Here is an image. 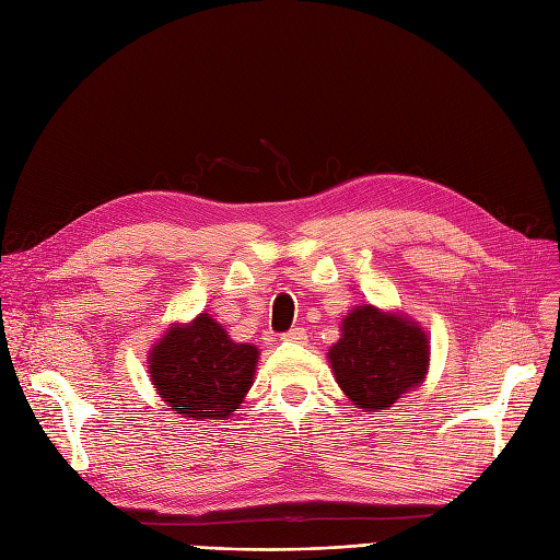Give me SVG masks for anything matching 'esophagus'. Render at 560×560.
Masks as SVG:
<instances>
[{
    "label": "esophagus",
    "instance_id": "1",
    "mask_svg": "<svg viewBox=\"0 0 560 560\" xmlns=\"http://www.w3.org/2000/svg\"><path fill=\"white\" fill-rule=\"evenodd\" d=\"M281 339L283 341H293V343H306V332H304L302 327H293L291 332H285Z\"/></svg>",
    "mask_w": 560,
    "mask_h": 560
}]
</instances>
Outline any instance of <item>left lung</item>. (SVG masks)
<instances>
[{
    "mask_svg": "<svg viewBox=\"0 0 560 560\" xmlns=\"http://www.w3.org/2000/svg\"><path fill=\"white\" fill-rule=\"evenodd\" d=\"M341 337L327 350L343 395L369 416H383L429 371L427 329L401 312L374 304L353 306L341 318Z\"/></svg>",
    "mask_w": 560,
    "mask_h": 560,
    "instance_id": "8db88e82",
    "label": "left lung"
}]
</instances>
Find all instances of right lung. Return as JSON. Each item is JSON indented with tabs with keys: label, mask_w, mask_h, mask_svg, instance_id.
<instances>
[{
	"label": "right lung",
	"mask_w": 560,
	"mask_h": 560,
	"mask_svg": "<svg viewBox=\"0 0 560 560\" xmlns=\"http://www.w3.org/2000/svg\"><path fill=\"white\" fill-rule=\"evenodd\" d=\"M260 350L231 339L210 314L173 323L148 353L161 401L186 420H228L254 385Z\"/></svg>",
	"instance_id": "right-lung-1"
}]
</instances>
